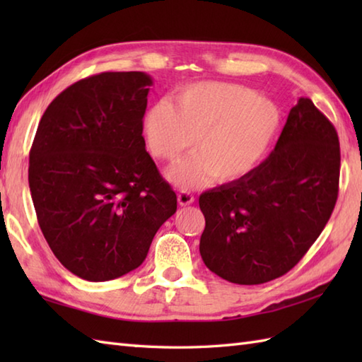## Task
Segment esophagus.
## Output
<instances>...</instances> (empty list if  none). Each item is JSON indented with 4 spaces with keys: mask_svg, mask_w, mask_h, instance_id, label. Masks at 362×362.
Instances as JSON below:
<instances>
[{
    "mask_svg": "<svg viewBox=\"0 0 362 362\" xmlns=\"http://www.w3.org/2000/svg\"><path fill=\"white\" fill-rule=\"evenodd\" d=\"M177 201H179V204L182 206H187V205H191L194 202V196L189 193V191H180L179 194H177Z\"/></svg>",
    "mask_w": 362,
    "mask_h": 362,
    "instance_id": "1",
    "label": "esophagus"
}]
</instances>
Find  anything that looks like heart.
Masks as SVG:
<instances>
[{"mask_svg":"<svg viewBox=\"0 0 362 362\" xmlns=\"http://www.w3.org/2000/svg\"><path fill=\"white\" fill-rule=\"evenodd\" d=\"M281 113L274 101L230 82H196L146 112L143 129L157 158L175 161L194 144L197 153L168 173L182 188L213 177L232 182L249 174L272 144Z\"/></svg>","mask_w":362,"mask_h":362,"instance_id":"heart-1","label":"heart"}]
</instances>
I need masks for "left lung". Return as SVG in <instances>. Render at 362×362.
<instances>
[{"instance_id": "left-lung-1", "label": "left lung", "mask_w": 362, "mask_h": 362, "mask_svg": "<svg viewBox=\"0 0 362 362\" xmlns=\"http://www.w3.org/2000/svg\"><path fill=\"white\" fill-rule=\"evenodd\" d=\"M339 168L334 126L311 99L300 98L263 163L199 197L205 266L238 284H261L289 272L332 216Z\"/></svg>"}]
</instances>
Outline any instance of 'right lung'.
<instances>
[{"label":"right lung","instance_id":"right-lung-1","mask_svg":"<svg viewBox=\"0 0 362 362\" xmlns=\"http://www.w3.org/2000/svg\"><path fill=\"white\" fill-rule=\"evenodd\" d=\"M152 78L101 73L64 90L45 110L29 153V188L54 255L88 281L140 266L177 196L146 151Z\"/></svg>","mask_w":362,"mask_h":362}]
</instances>
